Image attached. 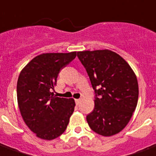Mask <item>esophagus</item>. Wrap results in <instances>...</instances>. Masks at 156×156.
<instances>
[{
	"label": "esophagus",
	"mask_w": 156,
	"mask_h": 156,
	"mask_svg": "<svg viewBox=\"0 0 156 156\" xmlns=\"http://www.w3.org/2000/svg\"><path fill=\"white\" fill-rule=\"evenodd\" d=\"M80 101H81L80 99H76L75 100V102H76V104H77V105H79Z\"/></svg>",
	"instance_id": "obj_1"
}]
</instances>
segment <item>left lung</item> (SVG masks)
Returning <instances> with one entry per match:
<instances>
[{
    "mask_svg": "<svg viewBox=\"0 0 156 156\" xmlns=\"http://www.w3.org/2000/svg\"><path fill=\"white\" fill-rule=\"evenodd\" d=\"M96 97L87 116L89 127L104 136L119 133L128 124L138 100V83L130 65L110 50L78 51Z\"/></svg>",
    "mask_w": 156,
    "mask_h": 156,
    "instance_id": "obj_1",
    "label": "left lung"
}]
</instances>
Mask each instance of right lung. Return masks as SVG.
I'll list each match as a JSON object with an SVG mask.
<instances>
[{
    "label": "right lung",
    "mask_w": 156,
    "mask_h": 156,
    "mask_svg": "<svg viewBox=\"0 0 156 156\" xmlns=\"http://www.w3.org/2000/svg\"><path fill=\"white\" fill-rule=\"evenodd\" d=\"M76 55V51L39 55L20 72L17 82L19 108L24 123L39 138H56L69 124L74 100L57 97L52 90L60 69Z\"/></svg>",
    "instance_id": "right-lung-1"
}]
</instances>
